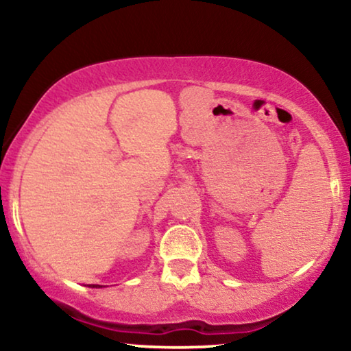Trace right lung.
Listing matches in <instances>:
<instances>
[{
    "label": "right lung",
    "instance_id": "right-lung-1",
    "mask_svg": "<svg viewBox=\"0 0 351 351\" xmlns=\"http://www.w3.org/2000/svg\"><path fill=\"white\" fill-rule=\"evenodd\" d=\"M89 286H93V287H102V286H99V285H89Z\"/></svg>",
    "mask_w": 351,
    "mask_h": 351
}]
</instances>
